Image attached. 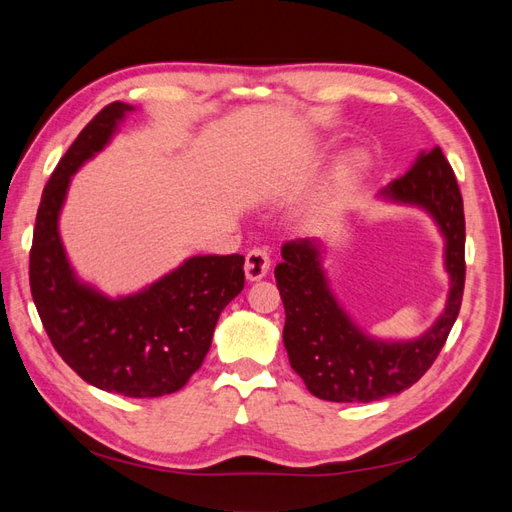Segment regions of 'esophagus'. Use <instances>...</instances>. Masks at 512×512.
<instances>
[{
    "mask_svg": "<svg viewBox=\"0 0 512 512\" xmlns=\"http://www.w3.org/2000/svg\"><path fill=\"white\" fill-rule=\"evenodd\" d=\"M271 267V258L269 252L262 250V247H254V250L247 252L245 256V275L250 282L260 280V277H265L267 271Z\"/></svg>",
    "mask_w": 512,
    "mask_h": 512,
    "instance_id": "esophagus-1",
    "label": "esophagus"
}]
</instances>
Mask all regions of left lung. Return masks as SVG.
Here are the masks:
<instances>
[{"instance_id":"8db88e82","label":"left lung","mask_w":512,"mask_h":512,"mask_svg":"<svg viewBox=\"0 0 512 512\" xmlns=\"http://www.w3.org/2000/svg\"><path fill=\"white\" fill-rule=\"evenodd\" d=\"M399 203L427 209L446 237L451 294L440 320L406 344L374 342L337 305L320 267V243L294 239L282 245L275 267L286 324L284 346L307 391L327 401H376L410 389L438 359L459 316L466 284V218L451 164L440 147L423 153L406 175L382 190Z\"/></svg>"}]
</instances>
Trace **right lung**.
I'll return each instance as SVG.
<instances>
[{
    "label": "right lung",
    "mask_w": 512,
    "mask_h": 512,
    "mask_svg": "<svg viewBox=\"0 0 512 512\" xmlns=\"http://www.w3.org/2000/svg\"><path fill=\"white\" fill-rule=\"evenodd\" d=\"M130 104L91 119L44 185L29 250V286L53 348L85 382L126 397L183 389L203 365L222 309L245 284L241 254L194 256L126 299L79 284L59 241L57 215L74 170L98 153Z\"/></svg>",
    "instance_id": "obj_1"
}]
</instances>
